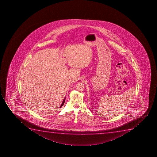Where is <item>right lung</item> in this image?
<instances>
[{
	"label": "right lung",
	"instance_id": "add662e5",
	"mask_svg": "<svg viewBox=\"0 0 157 157\" xmlns=\"http://www.w3.org/2000/svg\"><path fill=\"white\" fill-rule=\"evenodd\" d=\"M65 99H66V98L63 99V103H61V105H60V108H61L62 107V106H63V105H64V103H65Z\"/></svg>",
	"mask_w": 157,
	"mask_h": 157
}]
</instances>
